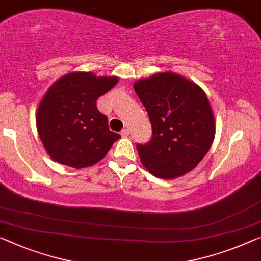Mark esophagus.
<instances>
[{"label":"esophagus","instance_id":"34e87169","mask_svg":"<svg viewBox=\"0 0 261 261\" xmlns=\"http://www.w3.org/2000/svg\"><path fill=\"white\" fill-rule=\"evenodd\" d=\"M121 135L123 136V138H127V136L129 135V129H128V128H126V129H123L121 132Z\"/></svg>","mask_w":261,"mask_h":261}]
</instances>
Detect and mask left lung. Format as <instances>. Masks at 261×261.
<instances>
[{
    "label": "left lung",
    "instance_id": "left-lung-1",
    "mask_svg": "<svg viewBox=\"0 0 261 261\" xmlns=\"http://www.w3.org/2000/svg\"><path fill=\"white\" fill-rule=\"evenodd\" d=\"M134 90L153 128L149 141L136 146L143 166L163 179L191 171L215 138V118L205 92L174 72L138 80Z\"/></svg>",
    "mask_w": 261,
    "mask_h": 261
}]
</instances>
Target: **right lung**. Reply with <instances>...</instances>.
Segmentation results:
<instances>
[{"instance_id":"obj_1","label":"right lung","mask_w":261,"mask_h":261,"mask_svg":"<svg viewBox=\"0 0 261 261\" xmlns=\"http://www.w3.org/2000/svg\"><path fill=\"white\" fill-rule=\"evenodd\" d=\"M118 77L72 72L52 84L37 110L43 146L58 163L75 169L99 162L121 136L108 128L97 99L113 89Z\"/></svg>"}]
</instances>
